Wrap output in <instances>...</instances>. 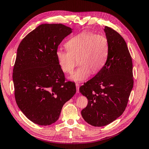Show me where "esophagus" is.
Segmentation results:
<instances>
[{
  "mask_svg": "<svg viewBox=\"0 0 149 149\" xmlns=\"http://www.w3.org/2000/svg\"><path fill=\"white\" fill-rule=\"evenodd\" d=\"M76 92L79 93V84L76 83Z\"/></svg>",
  "mask_w": 149,
  "mask_h": 149,
  "instance_id": "obj_1",
  "label": "esophagus"
}]
</instances>
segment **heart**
<instances>
[{"instance_id": "obj_1", "label": "heart", "mask_w": 149, "mask_h": 149, "mask_svg": "<svg viewBox=\"0 0 149 149\" xmlns=\"http://www.w3.org/2000/svg\"><path fill=\"white\" fill-rule=\"evenodd\" d=\"M66 50L58 49L56 56L61 70L70 73L78 60L79 67L70 76L74 82H83L105 66L109 53V43L105 35L83 32L70 38Z\"/></svg>"}]
</instances>
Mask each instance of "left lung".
Wrapping results in <instances>:
<instances>
[{"label":"left lung","mask_w":149,"mask_h":149,"mask_svg":"<svg viewBox=\"0 0 149 149\" xmlns=\"http://www.w3.org/2000/svg\"><path fill=\"white\" fill-rule=\"evenodd\" d=\"M104 31L109 43L106 63L79 88L88 100L81 111L83 118L95 127L109 124L123 114L134 85L132 58L125 40L107 26Z\"/></svg>","instance_id":"8db88e82"}]
</instances>
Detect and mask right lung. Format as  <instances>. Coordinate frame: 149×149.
<instances>
[{
  "mask_svg": "<svg viewBox=\"0 0 149 149\" xmlns=\"http://www.w3.org/2000/svg\"><path fill=\"white\" fill-rule=\"evenodd\" d=\"M72 29L42 24L22 40L13 70L18 107L33 123L49 125L58 119L62 107L76 93L75 83L65 82L56 53Z\"/></svg>",
  "mask_w": 149,
  "mask_h": 149,
  "instance_id": "obj_1",
  "label": "right lung"
}]
</instances>
